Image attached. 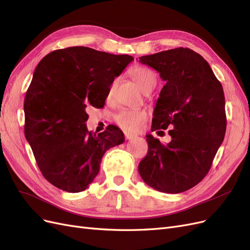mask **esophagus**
<instances>
[{
    "mask_svg": "<svg viewBox=\"0 0 250 250\" xmlns=\"http://www.w3.org/2000/svg\"><path fill=\"white\" fill-rule=\"evenodd\" d=\"M124 135H125V139L126 140H131L133 138L137 137V134H133V133H130V132H124Z\"/></svg>",
    "mask_w": 250,
    "mask_h": 250,
    "instance_id": "obj_1",
    "label": "esophagus"
}]
</instances>
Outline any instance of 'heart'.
<instances>
[{
    "mask_svg": "<svg viewBox=\"0 0 250 250\" xmlns=\"http://www.w3.org/2000/svg\"><path fill=\"white\" fill-rule=\"evenodd\" d=\"M133 81L144 93H150L156 85V75L145 66H134L129 71ZM111 96V90L108 97ZM147 120V113L144 110L123 109L115 116V122L126 131H137Z\"/></svg>",
    "mask_w": 250,
    "mask_h": 250,
    "instance_id": "obj_1",
    "label": "heart"
}]
</instances>
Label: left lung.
<instances>
[{"mask_svg": "<svg viewBox=\"0 0 250 250\" xmlns=\"http://www.w3.org/2000/svg\"><path fill=\"white\" fill-rule=\"evenodd\" d=\"M166 82L153 112L152 131L171 128L164 145L147 134L139 173L155 190L177 194L206 177L226 130L223 87L198 53L176 48L140 57ZM164 132V131H163Z\"/></svg>", "mask_w": 250, "mask_h": 250, "instance_id": "obj_1", "label": "left lung"}]
</instances>
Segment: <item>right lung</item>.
Segmentation results:
<instances>
[{
	"mask_svg": "<svg viewBox=\"0 0 250 250\" xmlns=\"http://www.w3.org/2000/svg\"><path fill=\"white\" fill-rule=\"evenodd\" d=\"M132 60L70 47L49 53L37 64L24 102L25 137L42 176L60 190L84 191L104 153L124 142L117 126L88 131L86 108L104 107L115 77Z\"/></svg>",
	"mask_w": 250,
	"mask_h": 250,
	"instance_id": "1",
	"label": "right lung"
}]
</instances>
